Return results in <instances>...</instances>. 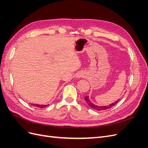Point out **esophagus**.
Returning <instances> with one entry per match:
<instances>
[{"label": "esophagus", "instance_id": "34e87169", "mask_svg": "<svg viewBox=\"0 0 148 148\" xmlns=\"http://www.w3.org/2000/svg\"><path fill=\"white\" fill-rule=\"evenodd\" d=\"M84 77V74H83V73H79V74L78 75V76H77L78 78H81V77Z\"/></svg>", "mask_w": 148, "mask_h": 148}]
</instances>
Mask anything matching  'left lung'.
Listing matches in <instances>:
<instances>
[{
  "instance_id": "left-lung-1",
  "label": "left lung",
  "mask_w": 148,
  "mask_h": 148,
  "mask_svg": "<svg viewBox=\"0 0 148 148\" xmlns=\"http://www.w3.org/2000/svg\"><path fill=\"white\" fill-rule=\"evenodd\" d=\"M84 99H85V101H86V102H87V104L89 105V107H91L92 109H95V110H106V109H110V108H111L112 107L114 106L116 104H117V103L119 101V99L118 101H115V102L112 103V104H110L109 106H98L97 105L94 104L93 103H92L91 102V101L89 100V99L88 96H85Z\"/></svg>"
}]
</instances>
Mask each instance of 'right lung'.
Here are the masks:
<instances>
[{"label":"right lung","mask_w":148,"mask_h":148,"mask_svg":"<svg viewBox=\"0 0 148 148\" xmlns=\"http://www.w3.org/2000/svg\"><path fill=\"white\" fill-rule=\"evenodd\" d=\"M33 106H36L37 107H41V108H43V107H46L48 105H39V104H31Z\"/></svg>","instance_id":"obj_1"}]
</instances>
